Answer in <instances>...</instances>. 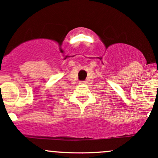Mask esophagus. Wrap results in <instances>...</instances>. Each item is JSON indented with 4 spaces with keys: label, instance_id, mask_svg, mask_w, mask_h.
I'll return each instance as SVG.
<instances>
[{
    "label": "esophagus",
    "instance_id": "34e87169",
    "mask_svg": "<svg viewBox=\"0 0 158 158\" xmlns=\"http://www.w3.org/2000/svg\"><path fill=\"white\" fill-rule=\"evenodd\" d=\"M79 84H85V82H84V81H81V82H79Z\"/></svg>",
    "mask_w": 158,
    "mask_h": 158
}]
</instances>
